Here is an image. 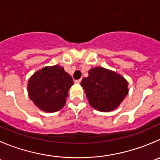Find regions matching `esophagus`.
Segmentation results:
<instances>
[{"label": "esophagus", "mask_w": 160, "mask_h": 160, "mask_svg": "<svg viewBox=\"0 0 160 160\" xmlns=\"http://www.w3.org/2000/svg\"><path fill=\"white\" fill-rule=\"evenodd\" d=\"M80 82H81V79H80V80H75L76 83H80Z\"/></svg>", "instance_id": "1"}]
</instances>
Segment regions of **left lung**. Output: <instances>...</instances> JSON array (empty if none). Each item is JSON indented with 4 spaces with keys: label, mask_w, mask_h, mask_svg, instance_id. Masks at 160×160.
Wrapping results in <instances>:
<instances>
[{
    "label": "left lung",
    "mask_w": 160,
    "mask_h": 160,
    "mask_svg": "<svg viewBox=\"0 0 160 160\" xmlns=\"http://www.w3.org/2000/svg\"><path fill=\"white\" fill-rule=\"evenodd\" d=\"M88 102L94 109L110 112L119 107L128 95V82L116 72L102 67L88 71V77L80 83Z\"/></svg>",
    "instance_id": "left-lung-1"
}]
</instances>
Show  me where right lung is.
<instances>
[{"mask_svg":"<svg viewBox=\"0 0 160 160\" xmlns=\"http://www.w3.org/2000/svg\"><path fill=\"white\" fill-rule=\"evenodd\" d=\"M73 80L59 65L46 66L29 78L28 92L38 108L45 112L58 111L65 105Z\"/></svg>","mask_w":160,"mask_h":160,"instance_id":"1","label":"right lung"}]
</instances>
